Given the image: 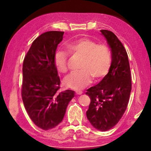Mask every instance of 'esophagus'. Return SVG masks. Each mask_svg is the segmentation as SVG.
Listing matches in <instances>:
<instances>
[{
	"instance_id": "esophagus-1",
	"label": "esophagus",
	"mask_w": 151,
	"mask_h": 151,
	"mask_svg": "<svg viewBox=\"0 0 151 151\" xmlns=\"http://www.w3.org/2000/svg\"><path fill=\"white\" fill-rule=\"evenodd\" d=\"M76 93H77V95H81V94H82L83 92H82V91H76Z\"/></svg>"
}]
</instances>
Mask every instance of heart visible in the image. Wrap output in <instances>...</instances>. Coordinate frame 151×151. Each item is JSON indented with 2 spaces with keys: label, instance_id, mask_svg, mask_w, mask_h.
Instances as JSON below:
<instances>
[{
  "label": "heart",
  "instance_id": "obj_1",
  "mask_svg": "<svg viewBox=\"0 0 151 151\" xmlns=\"http://www.w3.org/2000/svg\"><path fill=\"white\" fill-rule=\"evenodd\" d=\"M67 48L72 54L84 55L80 65L81 70L72 72L64 80L67 87L80 90L89 84L93 77L99 79L108 74L111 64V54L106 45H98L96 41L83 37L69 42ZM67 56L63 50H58L55 53L54 62L60 73H65L68 70Z\"/></svg>",
  "mask_w": 151,
  "mask_h": 151
}]
</instances>
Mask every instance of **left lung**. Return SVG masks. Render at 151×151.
<instances>
[{"label":"left lung","instance_id":"obj_1","mask_svg":"<svg viewBox=\"0 0 151 151\" xmlns=\"http://www.w3.org/2000/svg\"><path fill=\"white\" fill-rule=\"evenodd\" d=\"M111 52L108 74L96 85L87 89L90 97L86 117L96 129L106 131L113 128L124 115L131 91V76L128 55L116 35L100 30Z\"/></svg>","mask_w":151,"mask_h":151}]
</instances>
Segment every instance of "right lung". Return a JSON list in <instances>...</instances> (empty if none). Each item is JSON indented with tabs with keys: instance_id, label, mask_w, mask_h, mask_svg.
<instances>
[{
	"instance_id": "right-lung-1",
	"label": "right lung",
	"mask_w": 151,
	"mask_h": 151,
	"mask_svg": "<svg viewBox=\"0 0 151 151\" xmlns=\"http://www.w3.org/2000/svg\"><path fill=\"white\" fill-rule=\"evenodd\" d=\"M64 32L49 31L36 38L22 65V99L31 120L43 130L56 127L74 96L72 90L59 93L60 79L54 58Z\"/></svg>"
}]
</instances>
